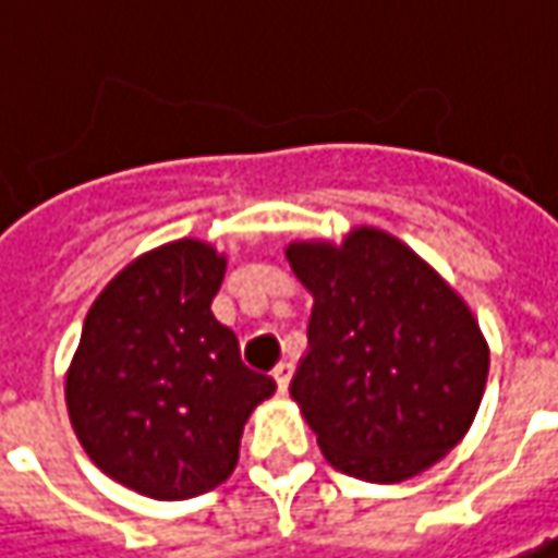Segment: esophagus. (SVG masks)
<instances>
[{"mask_svg": "<svg viewBox=\"0 0 558 558\" xmlns=\"http://www.w3.org/2000/svg\"><path fill=\"white\" fill-rule=\"evenodd\" d=\"M290 377H293V362H280L278 368H275V380H278V390L280 393H287V387H290Z\"/></svg>", "mask_w": 558, "mask_h": 558, "instance_id": "1", "label": "esophagus"}]
</instances>
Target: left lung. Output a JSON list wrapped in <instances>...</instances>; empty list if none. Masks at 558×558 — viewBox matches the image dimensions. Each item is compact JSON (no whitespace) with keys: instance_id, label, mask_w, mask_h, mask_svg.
I'll return each mask as SVG.
<instances>
[{"instance_id":"1","label":"left lung","mask_w":558,"mask_h":558,"mask_svg":"<svg viewBox=\"0 0 558 558\" xmlns=\"http://www.w3.org/2000/svg\"><path fill=\"white\" fill-rule=\"evenodd\" d=\"M315 296L290 393L343 474L397 484L440 462L472 427L490 350L472 308L390 233L290 243Z\"/></svg>"}]
</instances>
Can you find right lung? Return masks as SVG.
Listing matches in <instances>:
<instances>
[{"label": "right lung", "instance_id": "obj_1", "mask_svg": "<svg viewBox=\"0 0 558 558\" xmlns=\"http://www.w3.org/2000/svg\"><path fill=\"white\" fill-rule=\"evenodd\" d=\"M225 268L203 240H174L114 275L86 312L68 415L86 456L143 497L190 499L228 481L243 424L275 393L211 315Z\"/></svg>", "mask_w": 558, "mask_h": 558}]
</instances>
